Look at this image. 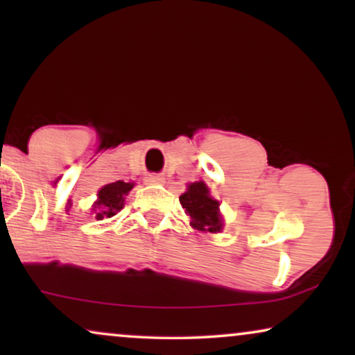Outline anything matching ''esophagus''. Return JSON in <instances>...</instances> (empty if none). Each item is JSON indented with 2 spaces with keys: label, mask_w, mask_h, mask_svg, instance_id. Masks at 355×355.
I'll use <instances>...</instances> for the list:
<instances>
[{
  "label": "esophagus",
  "mask_w": 355,
  "mask_h": 355,
  "mask_svg": "<svg viewBox=\"0 0 355 355\" xmlns=\"http://www.w3.org/2000/svg\"><path fill=\"white\" fill-rule=\"evenodd\" d=\"M145 182H148V184L163 182V176H159V174H148V176L145 178Z\"/></svg>",
  "instance_id": "obj_1"
}]
</instances>
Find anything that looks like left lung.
<instances>
[{
  "label": "left lung",
  "mask_w": 355,
  "mask_h": 355,
  "mask_svg": "<svg viewBox=\"0 0 355 355\" xmlns=\"http://www.w3.org/2000/svg\"><path fill=\"white\" fill-rule=\"evenodd\" d=\"M182 208L192 218V226L198 231L216 232L221 230V216L218 208L220 203L213 200L208 187L203 182H193L189 186L187 192L179 197Z\"/></svg>",
  "instance_id": "obj_1"
}]
</instances>
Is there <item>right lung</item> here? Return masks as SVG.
Segmentation results:
<instances>
[{"label": "right lung", "mask_w": 355, "mask_h": 355, "mask_svg": "<svg viewBox=\"0 0 355 355\" xmlns=\"http://www.w3.org/2000/svg\"><path fill=\"white\" fill-rule=\"evenodd\" d=\"M134 187V184L116 181L111 184H106L103 189H100L98 192V202H96V218L103 220V218H111L118 213L124 205V196L130 189Z\"/></svg>", "instance_id": "1"}]
</instances>
